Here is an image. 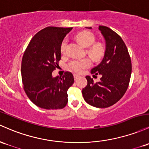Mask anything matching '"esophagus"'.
Masks as SVG:
<instances>
[{
    "mask_svg": "<svg viewBox=\"0 0 149 149\" xmlns=\"http://www.w3.org/2000/svg\"><path fill=\"white\" fill-rule=\"evenodd\" d=\"M73 77H74L75 80H77L78 78L80 77V76H79V75H77V74H74V75H73Z\"/></svg>",
    "mask_w": 149,
    "mask_h": 149,
    "instance_id": "obj_1",
    "label": "esophagus"
}]
</instances>
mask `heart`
<instances>
[{"label": "heart", "mask_w": 149, "mask_h": 149, "mask_svg": "<svg viewBox=\"0 0 149 149\" xmlns=\"http://www.w3.org/2000/svg\"><path fill=\"white\" fill-rule=\"evenodd\" d=\"M76 39L83 47H86V48L91 47L95 42V36L93 35V34L89 32H83L78 34L76 35ZM66 44L67 40L64 39L62 41L61 45V51L62 52H65ZM87 52L88 54L92 59L97 61L103 54V49H102V46L96 44L88 49ZM91 61L88 58H78V59H73L70 61V63H68V67L71 71L76 72V73H81L83 70L91 66Z\"/></svg>", "instance_id": "b5f03b06"}]
</instances>
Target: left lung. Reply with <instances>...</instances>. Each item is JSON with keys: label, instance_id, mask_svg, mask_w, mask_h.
<instances>
[{"label": "left lung", "instance_id": "left-lung-1", "mask_svg": "<svg viewBox=\"0 0 149 149\" xmlns=\"http://www.w3.org/2000/svg\"><path fill=\"white\" fill-rule=\"evenodd\" d=\"M98 29L105 40V52L102 61L92 68L91 73H99L102 78L100 82L94 83L93 78L86 76L88 84L82 93L87 103L105 108L118 102L127 91L132 73V62L120 36L105 26H99Z\"/></svg>", "mask_w": 149, "mask_h": 149}]
</instances>
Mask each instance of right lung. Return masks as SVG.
Returning <instances> with one entry per match:
<instances>
[{
  "instance_id": "add662e5",
  "label": "right lung",
  "mask_w": 149,
  "mask_h": 149,
  "mask_svg": "<svg viewBox=\"0 0 149 149\" xmlns=\"http://www.w3.org/2000/svg\"><path fill=\"white\" fill-rule=\"evenodd\" d=\"M72 27H47L32 37L24 52L21 73L24 92L35 105L62 109L68 102L67 91L74 83L71 72L52 76L61 59V45Z\"/></svg>"
}]
</instances>
